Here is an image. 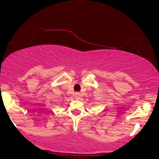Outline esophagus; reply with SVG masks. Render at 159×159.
Instances as JSON below:
<instances>
[{"mask_svg":"<svg viewBox=\"0 0 159 159\" xmlns=\"http://www.w3.org/2000/svg\"><path fill=\"white\" fill-rule=\"evenodd\" d=\"M80 97H81V94H80V93H76L75 94V98L76 99L79 100L80 98Z\"/></svg>","mask_w":159,"mask_h":159,"instance_id":"obj_1","label":"esophagus"}]
</instances>
